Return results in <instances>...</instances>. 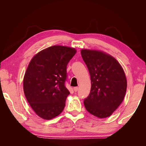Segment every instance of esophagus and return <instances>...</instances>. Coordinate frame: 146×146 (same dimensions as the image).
Masks as SVG:
<instances>
[{"instance_id":"1","label":"esophagus","mask_w":146,"mask_h":146,"mask_svg":"<svg viewBox=\"0 0 146 146\" xmlns=\"http://www.w3.org/2000/svg\"><path fill=\"white\" fill-rule=\"evenodd\" d=\"M73 90L75 91V92H76V91H78V87H75L73 88Z\"/></svg>"}]
</instances>
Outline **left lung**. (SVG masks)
I'll list each match as a JSON object with an SVG mask.
<instances>
[{
  "label": "left lung",
  "instance_id": "8db88e82",
  "mask_svg": "<svg viewBox=\"0 0 146 146\" xmlns=\"http://www.w3.org/2000/svg\"><path fill=\"white\" fill-rule=\"evenodd\" d=\"M90 74L91 88L84 100L88 111L100 118L110 117L122 102L127 89L124 71L116 59L102 51L82 49Z\"/></svg>",
  "mask_w": 146,
  "mask_h": 146
}]
</instances>
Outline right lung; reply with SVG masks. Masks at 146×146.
Masks as SVG:
<instances>
[{"mask_svg": "<svg viewBox=\"0 0 146 146\" xmlns=\"http://www.w3.org/2000/svg\"><path fill=\"white\" fill-rule=\"evenodd\" d=\"M76 49L53 46L35 55L24 77V92L29 105L42 118L50 120L60 115L70 91L65 86L67 65Z\"/></svg>", "mask_w": 146, "mask_h": 146, "instance_id": "obj_1", "label": "right lung"}]
</instances>
